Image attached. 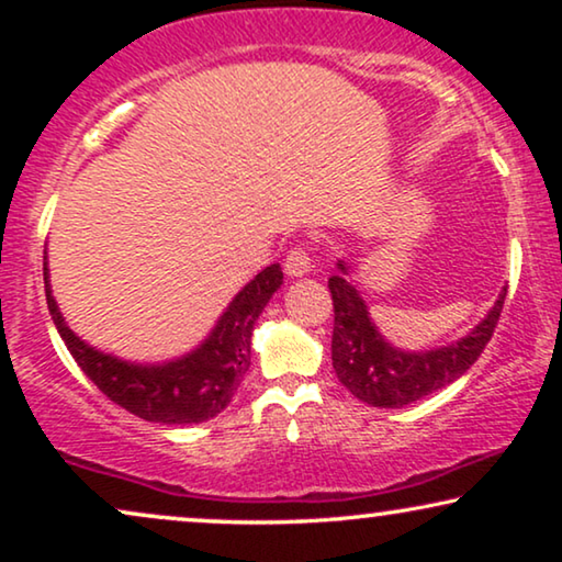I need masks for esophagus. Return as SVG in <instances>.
Here are the masks:
<instances>
[{"label":"esophagus","mask_w":562,"mask_h":562,"mask_svg":"<svg viewBox=\"0 0 562 562\" xmlns=\"http://www.w3.org/2000/svg\"><path fill=\"white\" fill-rule=\"evenodd\" d=\"M283 268H286V273L291 276V279H302V276L314 271V260L304 248H294L286 256V263H283Z\"/></svg>","instance_id":"34e87169"}]
</instances>
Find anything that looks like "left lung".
Returning a JSON list of instances; mask_svg holds the SVG:
<instances>
[{"label":"left lung","mask_w":562,"mask_h":562,"mask_svg":"<svg viewBox=\"0 0 562 562\" xmlns=\"http://www.w3.org/2000/svg\"><path fill=\"white\" fill-rule=\"evenodd\" d=\"M335 266L337 271L327 281L335 304L333 368L352 396L381 409H402L458 381L479 360L504 310L506 286L468 335L440 348L404 350L389 342L373 322L350 279V266L342 258Z\"/></svg>","instance_id":"obj_1"}]
</instances>
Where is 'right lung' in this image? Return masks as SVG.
I'll return each instance as SVG.
<instances>
[{"mask_svg": "<svg viewBox=\"0 0 562 562\" xmlns=\"http://www.w3.org/2000/svg\"><path fill=\"white\" fill-rule=\"evenodd\" d=\"M43 279L48 312L60 340L66 342L76 363L104 396L145 422L158 425H199L225 409L233 402L237 386L250 368L252 327L271 296L281 289L283 271L279 263L266 266L256 279L233 296L210 335L183 356L137 363L112 352H104L81 340L68 327L58 310L50 286L48 250L43 256Z\"/></svg>", "mask_w": 562, "mask_h": 562, "instance_id": "1", "label": "right lung"}]
</instances>
